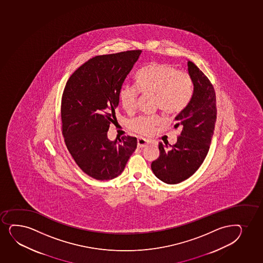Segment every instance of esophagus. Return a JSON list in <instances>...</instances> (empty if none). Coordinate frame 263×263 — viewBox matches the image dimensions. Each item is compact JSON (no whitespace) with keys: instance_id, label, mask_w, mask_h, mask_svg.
<instances>
[{"instance_id":"obj_1","label":"esophagus","mask_w":263,"mask_h":263,"mask_svg":"<svg viewBox=\"0 0 263 263\" xmlns=\"http://www.w3.org/2000/svg\"><path fill=\"white\" fill-rule=\"evenodd\" d=\"M147 145L148 141L147 140H145V139H142V138H140V139H138V147H145V146H146V145Z\"/></svg>"}]
</instances>
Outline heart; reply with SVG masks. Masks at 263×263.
I'll use <instances>...</instances> for the list:
<instances>
[{"label":"heart","instance_id":"obj_1","mask_svg":"<svg viewBox=\"0 0 263 263\" xmlns=\"http://www.w3.org/2000/svg\"><path fill=\"white\" fill-rule=\"evenodd\" d=\"M138 90L143 95L154 96L155 106L168 115L177 114L184 109L191 96V77L178 72L166 63L152 62L142 67L135 76ZM138 90L124 85L119 91V103L127 113H133L136 106ZM160 123V118L139 117L130 121V128L140 134H149Z\"/></svg>","mask_w":263,"mask_h":263}]
</instances>
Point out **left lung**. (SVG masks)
Segmentation results:
<instances>
[{"instance_id":"8db88e82","label":"left lung","mask_w":263,"mask_h":263,"mask_svg":"<svg viewBox=\"0 0 263 263\" xmlns=\"http://www.w3.org/2000/svg\"><path fill=\"white\" fill-rule=\"evenodd\" d=\"M187 72L193 83L190 102L175 120L181 127L177 142L159 144L160 156L152 162L153 172L167 184H177L190 178L199 168L208 154L217 119L214 88L203 72L187 61Z\"/></svg>"}]
</instances>
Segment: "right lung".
<instances>
[{
    "label": "right lung",
    "mask_w": 263,
    "mask_h": 263,
    "mask_svg": "<svg viewBox=\"0 0 263 263\" xmlns=\"http://www.w3.org/2000/svg\"><path fill=\"white\" fill-rule=\"evenodd\" d=\"M142 51L92 58L67 81L61 102L62 133L76 164L92 178L111 180L124 171L137 139H108L117 121L119 91Z\"/></svg>",
    "instance_id": "obj_1"
}]
</instances>
